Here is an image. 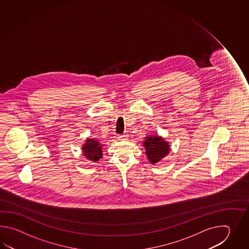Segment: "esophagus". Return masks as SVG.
<instances>
[{
    "label": "esophagus",
    "instance_id": "esophagus-1",
    "mask_svg": "<svg viewBox=\"0 0 249 249\" xmlns=\"http://www.w3.org/2000/svg\"><path fill=\"white\" fill-rule=\"evenodd\" d=\"M118 138H119V140L123 141V140H126L128 136H127L126 134H123V135H120Z\"/></svg>",
    "mask_w": 249,
    "mask_h": 249
}]
</instances>
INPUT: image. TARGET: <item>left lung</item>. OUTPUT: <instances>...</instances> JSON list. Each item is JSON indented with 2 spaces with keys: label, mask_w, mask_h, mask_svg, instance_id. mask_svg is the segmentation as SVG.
<instances>
[{
  "label": "left lung",
  "mask_w": 249,
  "mask_h": 249,
  "mask_svg": "<svg viewBox=\"0 0 249 249\" xmlns=\"http://www.w3.org/2000/svg\"><path fill=\"white\" fill-rule=\"evenodd\" d=\"M144 147H146V155L150 163L156 164L169 153L168 143L159 136L146 137Z\"/></svg>",
  "instance_id": "1"
}]
</instances>
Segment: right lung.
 <instances>
[{
    "label": "right lung",
    "instance_id": "1",
    "mask_svg": "<svg viewBox=\"0 0 249 249\" xmlns=\"http://www.w3.org/2000/svg\"><path fill=\"white\" fill-rule=\"evenodd\" d=\"M82 149L85 158L92 161H98L102 157V146L93 139H88Z\"/></svg>",
    "mask_w": 249,
    "mask_h": 249
}]
</instances>
